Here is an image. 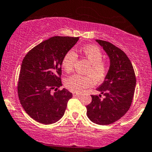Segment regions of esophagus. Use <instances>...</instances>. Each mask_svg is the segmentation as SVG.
<instances>
[{"instance_id":"esophagus-1","label":"esophagus","mask_w":152,"mask_h":152,"mask_svg":"<svg viewBox=\"0 0 152 152\" xmlns=\"http://www.w3.org/2000/svg\"><path fill=\"white\" fill-rule=\"evenodd\" d=\"M73 97H77V96L80 95V94L77 93V92H73Z\"/></svg>"}]
</instances>
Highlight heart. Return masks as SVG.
Masks as SVG:
<instances>
[{
  "label": "heart",
  "instance_id": "heart-1",
  "mask_svg": "<svg viewBox=\"0 0 152 152\" xmlns=\"http://www.w3.org/2000/svg\"><path fill=\"white\" fill-rule=\"evenodd\" d=\"M81 53L91 64L87 73L94 78L96 82H101L105 79L108 67L103 61V54L100 48L94 45H87L80 49ZM77 60V55L73 50H69L65 53L62 59L61 65L66 73L73 71L75 62ZM90 76H81L75 74L66 78L64 85L69 90L74 92H82L94 84V80Z\"/></svg>",
  "mask_w": 152,
  "mask_h": 152
}]
</instances>
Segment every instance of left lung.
Instances as JSON below:
<instances>
[{"label": "left lung", "instance_id": "8db88e82", "mask_svg": "<svg viewBox=\"0 0 152 152\" xmlns=\"http://www.w3.org/2000/svg\"><path fill=\"white\" fill-rule=\"evenodd\" d=\"M110 58V65L103 83L97 88L98 96L91 95L86 106L87 116L92 122L107 125L121 118L130 109L136 87L134 69L128 57L113 44L96 39ZM104 97L100 99L101 94Z\"/></svg>", "mask_w": 152, "mask_h": 152}]
</instances>
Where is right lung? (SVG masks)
Returning <instances> with one entry per match:
<instances>
[{
  "label": "right lung",
  "mask_w": 152,
  "mask_h": 152,
  "mask_svg": "<svg viewBox=\"0 0 152 152\" xmlns=\"http://www.w3.org/2000/svg\"><path fill=\"white\" fill-rule=\"evenodd\" d=\"M78 40L79 37H52L34 47L24 58L18 77V98L25 111L35 121L51 124L63 117L73 94L65 88L58 90L62 86L61 62Z\"/></svg>",
  "instance_id": "add662e5"
}]
</instances>
